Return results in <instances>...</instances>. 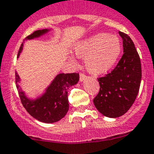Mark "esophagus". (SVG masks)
<instances>
[{
	"mask_svg": "<svg viewBox=\"0 0 154 154\" xmlns=\"http://www.w3.org/2000/svg\"><path fill=\"white\" fill-rule=\"evenodd\" d=\"M87 77H88L87 76L84 74V73H80V81H81V82L84 81V80L87 79Z\"/></svg>",
	"mask_w": 154,
	"mask_h": 154,
	"instance_id": "1",
	"label": "esophagus"
}]
</instances>
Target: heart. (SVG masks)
Here are the masks:
<instances>
[{
    "label": "heart",
    "mask_w": 154,
    "mask_h": 154,
    "mask_svg": "<svg viewBox=\"0 0 154 154\" xmlns=\"http://www.w3.org/2000/svg\"><path fill=\"white\" fill-rule=\"evenodd\" d=\"M73 50L77 57L85 59V68L89 73L100 75L114 66L121 54L122 45L116 35L99 33L78 42Z\"/></svg>",
    "instance_id": "heart-1"
}]
</instances>
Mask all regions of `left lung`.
<instances>
[{
	"instance_id": "1",
	"label": "left lung",
	"mask_w": 154,
	"mask_h": 154,
	"mask_svg": "<svg viewBox=\"0 0 154 154\" xmlns=\"http://www.w3.org/2000/svg\"><path fill=\"white\" fill-rule=\"evenodd\" d=\"M123 40L124 54L112 72L98 78L100 88L93 100L99 113L110 118L125 114L136 99L140 87L142 68L132 40L119 32Z\"/></svg>"
}]
</instances>
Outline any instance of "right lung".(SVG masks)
<instances>
[{"label": "right lung", "instance_id": "add662e5", "mask_svg": "<svg viewBox=\"0 0 154 154\" xmlns=\"http://www.w3.org/2000/svg\"><path fill=\"white\" fill-rule=\"evenodd\" d=\"M50 29H44L34 31L25 40H32L47 33ZM23 44L19 48L18 57L23 50ZM79 73H59L51 81L45 92L35 99L27 98L24 91L19 87L20 77L15 72V83L21 103L26 111L37 121L44 123L51 124L60 121L65 117L69 109L68 89L77 84Z\"/></svg>", "mask_w": 154, "mask_h": 154}]
</instances>
